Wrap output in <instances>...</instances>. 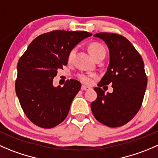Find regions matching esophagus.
Masks as SVG:
<instances>
[{
    "label": "esophagus",
    "mask_w": 158,
    "mask_h": 158,
    "mask_svg": "<svg viewBox=\"0 0 158 158\" xmlns=\"http://www.w3.org/2000/svg\"><path fill=\"white\" fill-rule=\"evenodd\" d=\"M90 89V87L86 86V85H82V86H81V89L82 90H88V89Z\"/></svg>",
    "instance_id": "obj_1"
}]
</instances>
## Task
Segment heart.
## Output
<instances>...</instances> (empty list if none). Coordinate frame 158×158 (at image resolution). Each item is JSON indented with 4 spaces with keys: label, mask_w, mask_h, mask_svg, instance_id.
Listing matches in <instances>:
<instances>
[{
    "label": "heart",
    "mask_w": 158,
    "mask_h": 158,
    "mask_svg": "<svg viewBox=\"0 0 158 158\" xmlns=\"http://www.w3.org/2000/svg\"><path fill=\"white\" fill-rule=\"evenodd\" d=\"M75 52H76V49H73L71 52H70L69 55V59H72L73 56H74ZM89 52L90 55L92 56V57L93 59L98 56L99 55L102 54V53H106V49L102 45L98 43H92L91 45L89 46ZM96 77V76L93 74H81L79 76V79L82 81V82L85 84H90L93 82V79Z\"/></svg>",
    "instance_id": "b5f03b06"
}]
</instances>
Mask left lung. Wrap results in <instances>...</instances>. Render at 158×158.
<instances>
[{"label": "left lung", "mask_w": 158, "mask_h": 158, "mask_svg": "<svg viewBox=\"0 0 158 158\" xmlns=\"http://www.w3.org/2000/svg\"><path fill=\"white\" fill-rule=\"evenodd\" d=\"M94 37L104 41L110 52V63L98 87L97 98L92 102L95 118L110 127H117L132 120L141 106L148 79L141 56L123 36L97 33ZM112 84L114 91L105 94L100 88Z\"/></svg>", "instance_id": "obj_1"}]
</instances>
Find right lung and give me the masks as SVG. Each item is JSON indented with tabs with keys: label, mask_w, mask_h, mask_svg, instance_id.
<instances>
[{
	"label": "right lung",
	"mask_w": 158,
	"mask_h": 158,
	"mask_svg": "<svg viewBox=\"0 0 158 158\" xmlns=\"http://www.w3.org/2000/svg\"><path fill=\"white\" fill-rule=\"evenodd\" d=\"M91 35L87 31H53L35 38L20 58L15 90L23 111L35 125L48 129L66 118L81 83L70 79L63 87H55L53 79L58 69L67 65L73 48Z\"/></svg>",
	"instance_id": "right-lung-1"
}]
</instances>
